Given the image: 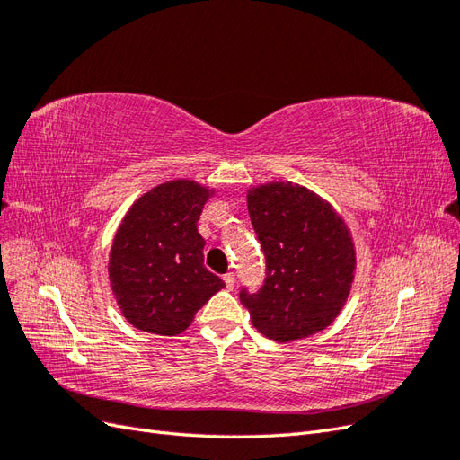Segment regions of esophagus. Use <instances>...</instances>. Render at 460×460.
<instances>
[{"instance_id": "1", "label": "esophagus", "mask_w": 460, "mask_h": 460, "mask_svg": "<svg viewBox=\"0 0 460 460\" xmlns=\"http://www.w3.org/2000/svg\"><path fill=\"white\" fill-rule=\"evenodd\" d=\"M222 280H225V284H226V288H228V289H234V286H235L234 272H228V274L222 276Z\"/></svg>"}]
</instances>
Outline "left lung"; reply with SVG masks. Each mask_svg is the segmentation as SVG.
<instances>
[{"label": "left lung", "mask_w": 460, "mask_h": 460, "mask_svg": "<svg viewBox=\"0 0 460 460\" xmlns=\"http://www.w3.org/2000/svg\"><path fill=\"white\" fill-rule=\"evenodd\" d=\"M247 208L267 259L262 288L240 294L253 326L278 343L328 328L351 294L357 269L343 217L309 188L291 182L249 188Z\"/></svg>", "instance_id": "left-lung-1"}]
</instances>
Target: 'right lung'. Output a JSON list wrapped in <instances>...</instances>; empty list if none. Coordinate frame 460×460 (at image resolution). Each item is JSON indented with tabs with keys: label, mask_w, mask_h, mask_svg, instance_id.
<instances>
[{
	"label": "right lung",
	"mask_w": 460,
	"mask_h": 460,
	"mask_svg": "<svg viewBox=\"0 0 460 460\" xmlns=\"http://www.w3.org/2000/svg\"><path fill=\"white\" fill-rule=\"evenodd\" d=\"M213 188L196 180L163 182L124 215L109 253V282L122 316L157 336L184 332L225 288L203 267L198 220Z\"/></svg>",
	"instance_id": "add662e5"
}]
</instances>
